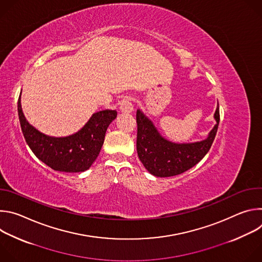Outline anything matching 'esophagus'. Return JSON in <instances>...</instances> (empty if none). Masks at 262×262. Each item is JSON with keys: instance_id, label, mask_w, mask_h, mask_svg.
Instances as JSON below:
<instances>
[{"instance_id": "34e87169", "label": "esophagus", "mask_w": 262, "mask_h": 262, "mask_svg": "<svg viewBox=\"0 0 262 262\" xmlns=\"http://www.w3.org/2000/svg\"><path fill=\"white\" fill-rule=\"evenodd\" d=\"M119 108L122 113H132L134 111V105L132 102V97L125 96L119 102Z\"/></svg>"}]
</instances>
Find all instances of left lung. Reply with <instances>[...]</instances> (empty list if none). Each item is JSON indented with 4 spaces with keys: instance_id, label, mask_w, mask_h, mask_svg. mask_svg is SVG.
<instances>
[{
    "instance_id": "8db88e82",
    "label": "left lung",
    "mask_w": 262,
    "mask_h": 262,
    "mask_svg": "<svg viewBox=\"0 0 262 262\" xmlns=\"http://www.w3.org/2000/svg\"><path fill=\"white\" fill-rule=\"evenodd\" d=\"M215 125L205 140L194 143H174L161 136L152 121L137 111V152L146 170L158 177H170L188 171L209 151L219 122V103L214 112Z\"/></svg>"
}]
</instances>
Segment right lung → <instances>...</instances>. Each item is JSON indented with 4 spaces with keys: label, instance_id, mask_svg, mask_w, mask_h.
<instances>
[{
    "label": "right lung",
    "instance_id": "right-lung-1",
    "mask_svg": "<svg viewBox=\"0 0 262 262\" xmlns=\"http://www.w3.org/2000/svg\"><path fill=\"white\" fill-rule=\"evenodd\" d=\"M17 111L25 140L36 158L55 171L67 173L84 172L91 167L100 152L110 123L117 116L114 110L99 111L78 133L56 138L40 133L27 121L20 95Z\"/></svg>",
    "mask_w": 262,
    "mask_h": 262
}]
</instances>
